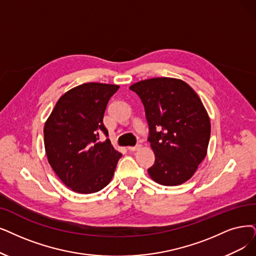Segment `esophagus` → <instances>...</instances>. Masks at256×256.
<instances>
[{"label": "esophagus", "instance_id": "esophagus-1", "mask_svg": "<svg viewBox=\"0 0 256 256\" xmlns=\"http://www.w3.org/2000/svg\"><path fill=\"white\" fill-rule=\"evenodd\" d=\"M140 147H142L140 144H136V146H129V147H128V150H129V151H136V150L140 149Z\"/></svg>", "mask_w": 256, "mask_h": 256}]
</instances>
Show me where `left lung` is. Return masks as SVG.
I'll return each instance as SVG.
<instances>
[{
    "label": "left lung",
    "mask_w": 256,
    "mask_h": 256,
    "mask_svg": "<svg viewBox=\"0 0 256 256\" xmlns=\"http://www.w3.org/2000/svg\"><path fill=\"white\" fill-rule=\"evenodd\" d=\"M140 98L149 126L153 180L176 186L188 180L205 158L210 120L200 98L185 82L170 78L140 80L130 87Z\"/></svg>",
    "instance_id": "8db88e82"
}]
</instances>
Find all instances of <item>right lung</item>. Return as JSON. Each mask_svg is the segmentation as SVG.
Wrapping results in <instances>:
<instances>
[{"label": "right lung", "mask_w": 256, "mask_h": 256, "mask_svg": "<svg viewBox=\"0 0 256 256\" xmlns=\"http://www.w3.org/2000/svg\"><path fill=\"white\" fill-rule=\"evenodd\" d=\"M120 87L87 83L60 98L44 127L48 162L72 191L89 194L106 187L122 154L112 147L103 118Z\"/></svg>", "instance_id": "obj_1"}]
</instances>
